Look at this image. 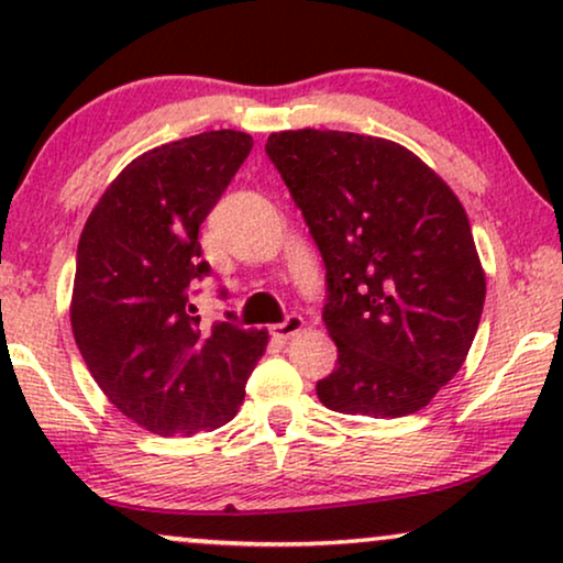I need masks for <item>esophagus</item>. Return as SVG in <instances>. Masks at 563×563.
<instances>
[{
  "mask_svg": "<svg viewBox=\"0 0 563 563\" xmlns=\"http://www.w3.org/2000/svg\"><path fill=\"white\" fill-rule=\"evenodd\" d=\"M302 328H305V320L299 318V314H287V320L276 322V325L268 328V333H272L274 338H282V341H287V338L297 335Z\"/></svg>",
  "mask_w": 563,
  "mask_h": 563,
  "instance_id": "obj_1",
  "label": "esophagus"
}]
</instances>
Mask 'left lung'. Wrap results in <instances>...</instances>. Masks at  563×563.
Returning a JSON list of instances; mask_svg holds the SVG:
<instances>
[{
	"label": "left lung",
	"mask_w": 563,
	"mask_h": 563,
	"mask_svg": "<svg viewBox=\"0 0 563 563\" xmlns=\"http://www.w3.org/2000/svg\"><path fill=\"white\" fill-rule=\"evenodd\" d=\"M266 156L325 264L338 361L320 402L366 418L422 410L464 364L487 291L459 197L384 137L284 130Z\"/></svg>",
	"instance_id": "left-lung-1"
}]
</instances>
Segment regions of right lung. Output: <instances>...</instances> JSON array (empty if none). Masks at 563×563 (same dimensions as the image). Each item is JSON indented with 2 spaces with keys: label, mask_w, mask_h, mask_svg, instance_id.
<instances>
[{
  "label": "right lung",
  "mask_w": 563,
  "mask_h": 563,
  "mask_svg": "<svg viewBox=\"0 0 563 563\" xmlns=\"http://www.w3.org/2000/svg\"><path fill=\"white\" fill-rule=\"evenodd\" d=\"M253 148L210 130L137 156L91 210L76 251L71 328L99 389L158 435H195L235 418L268 333L202 325L191 305L212 268L199 225ZM225 297V289H220Z\"/></svg>",
  "instance_id": "1"
}]
</instances>
